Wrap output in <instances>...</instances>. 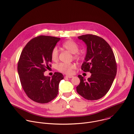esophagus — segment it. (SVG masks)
Listing matches in <instances>:
<instances>
[{
	"label": "esophagus",
	"mask_w": 134,
	"mask_h": 134,
	"mask_svg": "<svg viewBox=\"0 0 134 134\" xmlns=\"http://www.w3.org/2000/svg\"><path fill=\"white\" fill-rule=\"evenodd\" d=\"M65 77H67V78H72V77H73V76H71V75H66Z\"/></svg>",
	"instance_id": "34e87169"
}]
</instances>
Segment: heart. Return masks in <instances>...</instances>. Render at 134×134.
<instances>
[{
	"instance_id": "obj_1",
	"label": "heart",
	"mask_w": 134,
	"mask_h": 134,
	"mask_svg": "<svg viewBox=\"0 0 134 134\" xmlns=\"http://www.w3.org/2000/svg\"><path fill=\"white\" fill-rule=\"evenodd\" d=\"M62 47L63 48L68 51L71 54H73V58L80 60L83 58L82 55L78 52L79 51L78 44L72 40H68L64 42L62 44ZM58 51L57 47H54L51 52V58L53 61L56 62L58 58ZM76 68V66L73 63L65 64L60 63L56 66V69L60 72L70 75L72 73V70Z\"/></svg>"
}]
</instances>
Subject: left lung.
Listing matches in <instances>:
<instances>
[{
    "mask_svg": "<svg viewBox=\"0 0 134 134\" xmlns=\"http://www.w3.org/2000/svg\"><path fill=\"white\" fill-rule=\"evenodd\" d=\"M87 46V53L81 70L90 72L86 80L78 75L80 82L76 87L78 94L87 100H97L110 90L117 73V64L109 44L102 38L87 34L78 37Z\"/></svg>",
    "mask_w": 134,
    "mask_h": 134,
    "instance_id": "1",
    "label": "left lung"
}]
</instances>
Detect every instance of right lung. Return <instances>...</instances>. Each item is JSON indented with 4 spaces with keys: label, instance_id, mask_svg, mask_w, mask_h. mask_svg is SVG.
<instances>
[{
    "label": "right lung",
    "instance_id": "add662e5",
    "mask_svg": "<svg viewBox=\"0 0 134 134\" xmlns=\"http://www.w3.org/2000/svg\"><path fill=\"white\" fill-rule=\"evenodd\" d=\"M60 38L39 36L30 40L21 52L18 72L22 88L33 101L45 104L53 100L58 94L59 83L63 75L56 72L53 76H45L52 63L51 52Z\"/></svg>",
    "mask_w": 134,
    "mask_h": 134
}]
</instances>
